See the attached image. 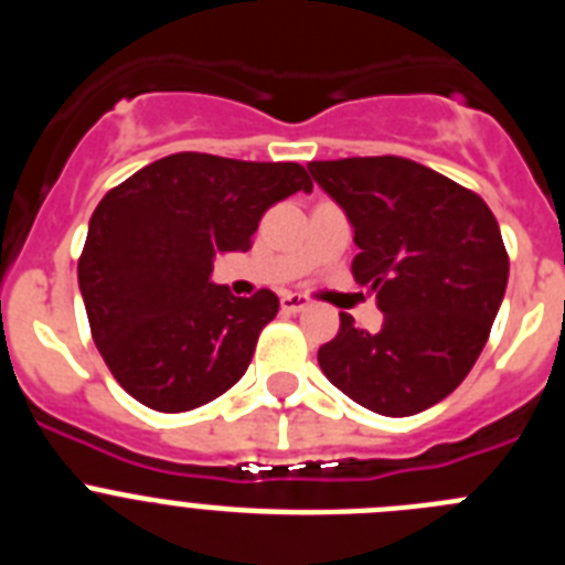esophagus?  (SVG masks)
<instances>
[{"label": "esophagus", "mask_w": 565, "mask_h": 565, "mask_svg": "<svg viewBox=\"0 0 565 565\" xmlns=\"http://www.w3.org/2000/svg\"><path fill=\"white\" fill-rule=\"evenodd\" d=\"M308 306H311V302H308V297H302V294H282V297H279V308L286 313L306 311Z\"/></svg>", "instance_id": "obj_1"}]
</instances>
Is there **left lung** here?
<instances>
[{
	"instance_id": "8db88e82",
	"label": "left lung",
	"mask_w": 565,
	"mask_h": 565,
	"mask_svg": "<svg viewBox=\"0 0 565 565\" xmlns=\"http://www.w3.org/2000/svg\"><path fill=\"white\" fill-rule=\"evenodd\" d=\"M313 181L353 226V279L376 291L382 331L339 313L317 353L344 396L379 416H413L472 371L509 277L495 214L476 192L407 158L311 161Z\"/></svg>"
}]
</instances>
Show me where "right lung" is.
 <instances>
[{
    "mask_svg": "<svg viewBox=\"0 0 565 565\" xmlns=\"http://www.w3.org/2000/svg\"><path fill=\"white\" fill-rule=\"evenodd\" d=\"M311 189L299 163L174 152L104 194L78 288L93 342L129 396L186 413L239 382L279 299L214 286L212 259L248 252L266 209Z\"/></svg>",
    "mask_w": 565,
    "mask_h": 565,
    "instance_id": "right-lung-1",
    "label": "right lung"
}]
</instances>
